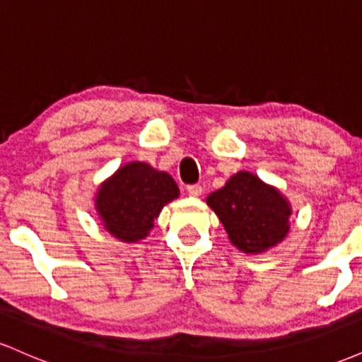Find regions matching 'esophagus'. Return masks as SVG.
I'll return each instance as SVG.
<instances>
[{"label": "esophagus", "instance_id": "1", "mask_svg": "<svg viewBox=\"0 0 362 362\" xmlns=\"http://www.w3.org/2000/svg\"><path fill=\"white\" fill-rule=\"evenodd\" d=\"M187 194L192 195V197H199L202 194V187L201 185H189L187 187Z\"/></svg>", "mask_w": 362, "mask_h": 362}]
</instances>
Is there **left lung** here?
I'll use <instances>...</instances> for the list:
<instances>
[{"instance_id":"8db88e82","label":"left lung","mask_w":362,"mask_h":362,"mask_svg":"<svg viewBox=\"0 0 362 362\" xmlns=\"http://www.w3.org/2000/svg\"><path fill=\"white\" fill-rule=\"evenodd\" d=\"M206 202L223 223L230 242L243 253L271 250L289 233L293 207L288 197L252 172H236L224 187L207 195Z\"/></svg>"}]
</instances>
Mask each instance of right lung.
Returning a JSON list of instances; mask_svg holds the SVG:
<instances>
[{
  "label": "right lung",
  "instance_id": "right-lung-1",
  "mask_svg": "<svg viewBox=\"0 0 362 362\" xmlns=\"http://www.w3.org/2000/svg\"><path fill=\"white\" fill-rule=\"evenodd\" d=\"M178 195V185L167 172L144 161H129L98 187L95 209L114 238L136 243L146 238L161 209Z\"/></svg>",
  "mask_w": 362,
  "mask_h": 362
}]
</instances>
